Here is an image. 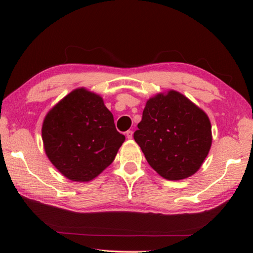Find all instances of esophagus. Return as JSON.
Listing matches in <instances>:
<instances>
[{
    "label": "esophagus",
    "instance_id": "esophagus-1",
    "mask_svg": "<svg viewBox=\"0 0 253 253\" xmlns=\"http://www.w3.org/2000/svg\"><path fill=\"white\" fill-rule=\"evenodd\" d=\"M126 138L127 139H132L133 138V132L132 131H127L126 133Z\"/></svg>",
    "mask_w": 253,
    "mask_h": 253
}]
</instances>
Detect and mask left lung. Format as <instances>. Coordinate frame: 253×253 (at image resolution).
Segmentation results:
<instances>
[{
  "label": "left lung",
  "mask_w": 253,
  "mask_h": 253,
  "mask_svg": "<svg viewBox=\"0 0 253 253\" xmlns=\"http://www.w3.org/2000/svg\"><path fill=\"white\" fill-rule=\"evenodd\" d=\"M134 139L149 165L168 180L186 179L204 164L212 144L211 122L177 90L151 97Z\"/></svg>",
  "instance_id": "obj_1"
}]
</instances>
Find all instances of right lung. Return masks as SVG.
<instances>
[{"mask_svg": "<svg viewBox=\"0 0 253 253\" xmlns=\"http://www.w3.org/2000/svg\"><path fill=\"white\" fill-rule=\"evenodd\" d=\"M45 154L66 178L88 182L108 168L126 140L100 95L72 90L53 105L42 125Z\"/></svg>", "mask_w": 253, "mask_h": 253, "instance_id": "1", "label": "right lung"}]
</instances>
